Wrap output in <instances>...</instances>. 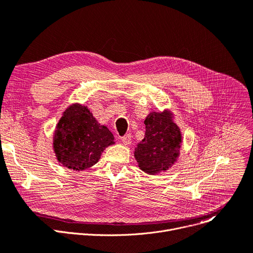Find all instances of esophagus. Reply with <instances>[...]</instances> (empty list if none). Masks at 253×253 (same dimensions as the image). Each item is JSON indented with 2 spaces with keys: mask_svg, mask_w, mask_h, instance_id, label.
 <instances>
[{
  "mask_svg": "<svg viewBox=\"0 0 253 253\" xmlns=\"http://www.w3.org/2000/svg\"><path fill=\"white\" fill-rule=\"evenodd\" d=\"M121 140L123 141L124 144L129 145L131 143V141H132V136H131V134H126L123 137H121Z\"/></svg>",
  "mask_w": 253,
  "mask_h": 253,
  "instance_id": "1",
  "label": "esophagus"
}]
</instances>
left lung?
Wrapping results in <instances>:
<instances>
[{
	"mask_svg": "<svg viewBox=\"0 0 253 253\" xmlns=\"http://www.w3.org/2000/svg\"><path fill=\"white\" fill-rule=\"evenodd\" d=\"M144 138L135 148L134 157L142 171L154 175L167 170L176 162L181 133L168 111L151 113L144 120Z\"/></svg>",
	"mask_w": 253,
	"mask_h": 253,
	"instance_id": "left-lung-1",
	"label": "left lung"
}]
</instances>
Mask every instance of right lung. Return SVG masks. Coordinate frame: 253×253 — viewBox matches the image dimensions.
<instances>
[{"label": "right lung", "mask_w": 253, "mask_h": 253, "mask_svg": "<svg viewBox=\"0 0 253 253\" xmlns=\"http://www.w3.org/2000/svg\"><path fill=\"white\" fill-rule=\"evenodd\" d=\"M114 143L108 127L100 125L87 106L79 103L64 111L53 135L58 162L76 171L96 164L105 148Z\"/></svg>", "instance_id": "add662e5"}]
</instances>
